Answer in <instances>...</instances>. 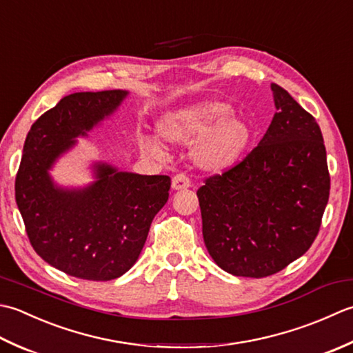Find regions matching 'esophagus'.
Wrapping results in <instances>:
<instances>
[{"label":"esophagus","instance_id":"obj_1","mask_svg":"<svg viewBox=\"0 0 353 353\" xmlns=\"http://www.w3.org/2000/svg\"><path fill=\"white\" fill-rule=\"evenodd\" d=\"M172 187H174L175 190L187 189V187H190V178L185 174H176L174 178H172Z\"/></svg>","mask_w":353,"mask_h":353}]
</instances>
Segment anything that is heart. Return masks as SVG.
I'll use <instances>...</instances> for the list:
<instances>
[{
    "instance_id": "heart-1",
    "label": "heart",
    "mask_w": 353,
    "mask_h": 353,
    "mask_svg": "<svg viewBox=\"0 0 353 353\" xmlns=\"http://www.w3.org/2000/svg\"><path fill=\"white\" fill-rule=\"evenodd\" d=\"M160 129L174 141L187 143L198 139L195 158L207 169L230 166L250 140L245 121L230 114V105L224 102H204L168 114ZM143 146L161 152V143L155 137H145Z\"/></svg>"
}]
</instances>
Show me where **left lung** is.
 Returning <instances> with one entry per match:
<instances>
[{"label":"left lung","mask_w":353,"mask_h":353,"mask_svg":"<svg viewBox=\"0 0 353 353\" xmlns=\"http://www.w3.org/2000/svg\"><path fill=\"white\" fill-rule=\"evenodd\" d=\"M271 90L277 111L263 139L196 192L205 247L233 276L268 277L303 256L329 199L319 123L282 86Z\"/></svg>","instance_id":"left-lung-1"}]
</instances>
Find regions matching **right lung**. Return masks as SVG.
<instances>
[{
    "label": "right lung",
    "instance_id": "obj_1",
    "mask_svg": "<svg viewBox=\"0 0 353 353\" xmlns=\"http://www.w3.org/2000/svg\"><path fill=\"white\" fill-rule=\"evenodd\" d=\"M121 90L73 92L32 125L15 179V198L33 250L47 263L83 280L117 279L139 259L155 214L169 199L168 175H137L97 166L83 190L56 189L54 158L111 114Z\"/></svg>",
    "mask_w": 353,
    "mask_h": 353
}]
</instances>
